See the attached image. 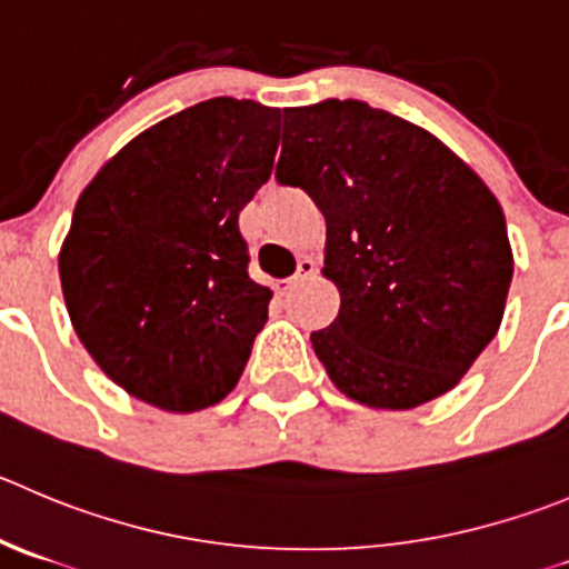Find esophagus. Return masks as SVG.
Wrapping results in <instances>:
<instances>
[{"instance_id": "obj_1", "label": "esophagus", "mask_w": 569, "mask_h": 569, "mask_svg": "<svg viewBox=\"0 0 569 569\" xmlns=\"http://www.w3.org/2000/svg\"><path fill=\"white\" fill-rule=\"evenodd\" d=\"M316 273V262H312V259H301L299 262V268H296V276H290V279H281V281H276L273 284V290L279 296H284V293H290V290L293 288H299L301 281H307L310 279V276Z\"/></svg>"}]
</instances>
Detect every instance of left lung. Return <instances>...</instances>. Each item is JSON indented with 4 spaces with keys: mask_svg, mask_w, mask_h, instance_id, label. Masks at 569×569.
I'll use <instances>...</instances> for the list:
<instances>
[{
    "mask_svg": "<svg viewBox=\"0 0 569 569\" xmlns=\"http://www.w3.org/2000/svg\"><path fill=\"white\" fill-rule=\"evenodd\" d=\"M276 178L327 220L338 318L310 335L340 393L410 410L452 391L506 312L513 253L495 192L441 139L360 100L284 108Z\"/></svg>",
    "mask_w": 569,
    "mask_h": 569,
    "instance_id": "1",
    "label": "left lung"
}]
</instances>
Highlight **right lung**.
Instances as JSON below:
<instances>
[{"instance_id": "right-lung-1", "label": "right lung", "mask_w": 569, "mask_h": 569, "mask_svg": "<svg viewBox=\"0 0 569 569\" xmlns=\"http://www.w3.org/2000/svg\"><path fill=\"white\" fill-rule=\"evenodd\" d=\"M279 108L214 97L161 119L80 192L58 253L69 318L108 380L194 413L234 391L273 299L242 207L273 170Z\"/></svg>"}]
</instances>
